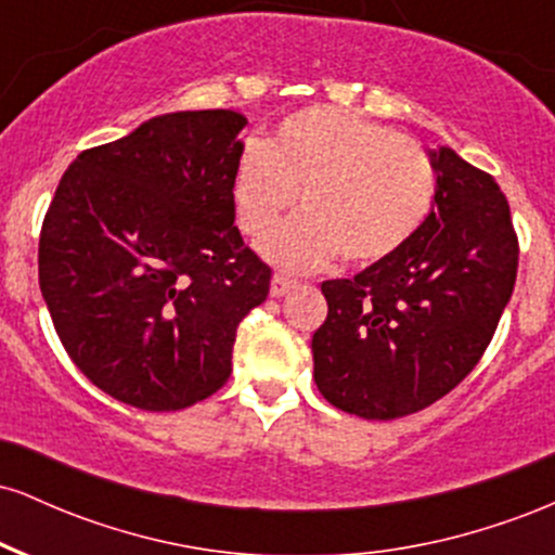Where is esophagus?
<instances>
[{
    "label": "esophagus",
    "mask_w": 555,
    "mask_h": 555,
    "mask_svg": "<svg viewBox=\"0 0 555 555\" xmlns=\"http://www.w3.org/2000/svg\"><path fill=\"white\" fill-rule=\"evenodd\" d=\"M297 282L295 279H289V276H284V273H273V279H271V297H284V295H289L292 289H297Z\"/></svg>",
    "instance_id": "esophagus-1"
}]
</instances>
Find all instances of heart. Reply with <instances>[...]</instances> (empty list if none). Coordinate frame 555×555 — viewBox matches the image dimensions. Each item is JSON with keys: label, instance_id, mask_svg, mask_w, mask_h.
Returning a JSON list of instances; mask_svg holds the SVG:
<instances>
[{"label": "heart", "instance_id": "b5f03b06", "mask_svg": "<svg viewBox=\"0 0 555 555\" xmlns=\"http://www.w3.org/2000/svg\"><path fill=\"white\" fill-rule=\"evenodd\" d=\"M438 177L428 151L360 114L310 106L282 119L271 143H247L232 175L245 234H263L292 203L305 206L260 240L284 271H315L336 256L367 266L391 258L425 224Z\"/></svg>", "mask_w": 555, "mask_h": 555}]
</instances>
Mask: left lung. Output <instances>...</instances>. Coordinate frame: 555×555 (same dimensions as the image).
I'll list each match as a JSON object with an SVG mask.
<instances>
[{"label": "left lung", "instance_id": "1", "mask_svg": "<svg viewBox=\"0 0 555 555\" xmlns=\"http://www.w3.org/2000/svg\"><path fill=\"white\" fill-rule=\"evenodd\" d=\"M438 190L420 232L354 279L323 282L313 378L334 406L397 420L438 401L482 358L517 282L501 188L449 145L428 151Z\"/></svg>", "mask_w": 555, "mask_h": 555}]
</instances>
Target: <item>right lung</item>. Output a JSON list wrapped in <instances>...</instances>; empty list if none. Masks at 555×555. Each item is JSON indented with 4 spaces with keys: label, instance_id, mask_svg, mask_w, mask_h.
I'll return each mask as SVG.
<instances>
[{
    "label": "right lung",
    "instance_id": "right-lung-1",
    "mask_svg": "<svg viewBox=\"0 0 555 555\" xmlns=\"http://www.w3.org/2000/svg\"><path fill=\"white\" fill-rule=\"evenodd\" d=\"M247 119L171 112L82 151L38 242V284L80 373L117 401L175 412L219 391L271 269L234 227Z\"/></svg>",
    "mask_w": 555,
    "mask_h": 555
}]
</instances>
